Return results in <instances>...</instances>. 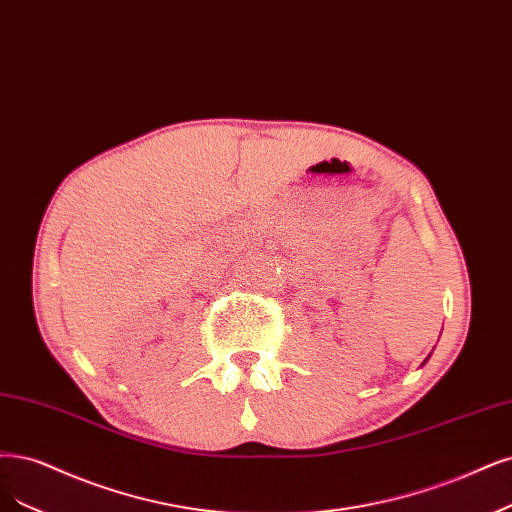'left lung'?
Masks as SVG:
<instances>
[{
    "label": "left lung",
    "instance_id": "left-lung-1",
    "mask_svg": "<svg viewBox=\"0 0 512 512\" xmlns=\"http://www.w3.org/2000/svg\"><path fill=\"white\" fill-rule=\"evenodd\" d=\"M426 362H428V358H426V360H424V364H426Z\"/></svg>",
    "mask_w": 512,
    "mask_h": 512
}]
</instances>
